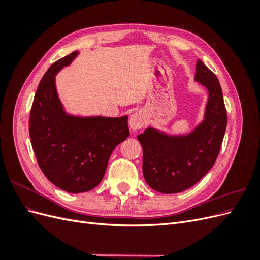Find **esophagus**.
Segmentation results:
<instances>
[{
    "instance_id": "obj_1",
    "label": "esophagus",
    "mask_w": 260,
    "mask_h": 260,
    "mask_svg": "<svg viewBox=\"0 0 260 260\" xmlns=\"http://www.w3.org/2000/svg\"><path fill=\"white\" fill-rule=\"evenodd\" d=\"M146 123V118L143 112H136L135 114H132L129 120V125L130 128L133 130H139L141 128H143Z\"/></svg>"
}]
</instances>
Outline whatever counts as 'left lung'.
Listing matches in <instances>:
<instances>
[{"instance_id": "left-lung-1", "label": "left lung", "mask_w": 260, "mask_h": 260, "mask_svg": "<svg viewBox=\"0 0 260 260\" xmlns=\"http://www.w3.org/2000/svg\"><path fill=\"white\" fill-rule=\"evenodd\" d=\"M195 81L208 90L205 116L186 136H168L154 128L138 136L143 147V176L153 190L172 194L187 190L214 166L228 123L222 90L216 75L199 59Z\"/></svg>"}]
</instances>
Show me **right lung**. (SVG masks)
<instances>
[{"mask_svg": "<svg viewBox=\"0 0 260 260\" xmlns=\"http://www.w3.org/2000/svg\"><path fill=\"white\" fill-rule=\"evenodd\" d=\"M78 55L55 61L38 85L29 117V135L39 167L51 182L69 193L99 185L114 148L130 135L128 116L67 115L58 99L55 76Z\"/></svg>", "mask_w": 260, "mask_h": 260, "instance_id": "1", "label": "right lung"}]
</instances>
